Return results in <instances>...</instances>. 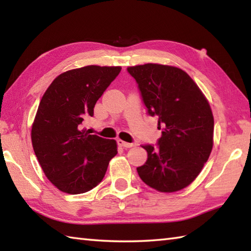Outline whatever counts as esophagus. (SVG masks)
Segmentation results:
<instances>
[{
  "mask_svg": "<svg viewBox=\"0 0 251 251\" xmlns=\"http://www.w3.org/2000/svg\"><path fill=\"white\" fill-rule=\"evenodd\" d=\"M117 143L123 148L125 149H129L134 147V143H129V142H126V141H123V140H117Z\"/></svg>",
  "mask_w": 251,
  "mask_h": 251,
  "instance_id": "esophagus-1",
  "label": "esophagus"
}]
</instances>
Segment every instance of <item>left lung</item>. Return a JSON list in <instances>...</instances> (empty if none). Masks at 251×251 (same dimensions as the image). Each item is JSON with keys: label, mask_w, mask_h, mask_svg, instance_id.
<instances>
[{"label": "left lung", "mask_w": 251, "mask_h": 251, "mask_svg": "<svg viewBox=\"0 0 251 251\" xmlns=\"http://www.w3.org/2000/svg\"><path fill=\"white\" fill-rule=\"evenodd\" d=\"M136 79L148 114L158 117L162 137L137 168L151 188L172 193L191 184L201 172L214 146V115L204 94L179 68L146 63L128 67Z\"/></svg>", "instance_id": "obj_1"}]
</instances>
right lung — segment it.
Returning a JSON list of instances; mask_svg holds the SVG:
<instances>
[{"label":"right lung","mask_w":251,"mask_h":251,"mask_svg":"<svg viewBox=\"0 0 251 251\" xmlns=\"http://www.w3.org/2000/svg\"><path fill=\"white\" fill-rule=\"evenodd\" d=\"M121 67L87 66L58 75L41 99L32 125L35 155L50 182L61 192L81 194L102 181L117 154L115 140L82 129L85 117L121 72Z\"/></svg>","instance_id":"right-lung-1"}]
</instances>
